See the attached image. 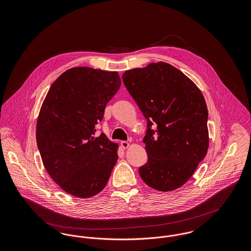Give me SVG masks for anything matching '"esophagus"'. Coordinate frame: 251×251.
Here are the masks:
<instances>
[{
    "mask_svg": "<svg viewBox=\"0 0 251 251\" xmlns=\"http://www.w3.org/2000/svg\"><path fill=\"white\" fill-rule=\"evenodd\" d=\"M120 146H121V148H122L123 150H126V149H128V148L130 147V143H128V142H126V141H122V142L120 143Z\"/></svg>",
    "mask_w": 251,
    "mask_h": 251,
    "instance_id": "34e87169",
    "label": "esophagus"
}]
</instances>
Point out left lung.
<instances>
[{
	"mask_svg": "<svg viewBox=\"0 0 251 251\" xmlns=\"http://www.w3.org/2000/svg\"><path fill=\"white\" fill-rule=\"evenodd\" d=\"M122 80L147 120L143 141L148 162L139 168L141 179L158 191L178 189L209 148L208 109L201 91L165 62L126 71Z\"/></svg>",
	"mask_w": 251,
	"mask_h": 251,
	"instance_id": "obj_1",
	"label": "left lung"
}]
</instances>
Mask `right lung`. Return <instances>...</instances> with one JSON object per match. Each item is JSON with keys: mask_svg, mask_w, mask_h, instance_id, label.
I'll return each mask as SVG.
<instances>
[{"mask_svg": "<svg viewBox=\"0 0 251 251\" xmlns=\"http://www.w3.org/2000/svg\"><path fill=\"white\" fill-rule=\"evenodd\" d=\"M117 72L72 68L51 84L36 121V143L49 175L62 190L80 199L98 195L118 161L119 145L96 125L120 89Z\"/></svg>", "mask_w": 251, "mask_h": 251, "instance_id": "obj_1", "label": "right lung"}]
</instances>
